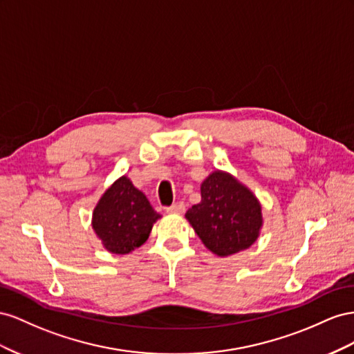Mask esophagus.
Here are the masks:
<instances>
[{"instance_id": "esophagus-1", "label": "esophagus", "mask_w": 354, "mask_h": 354, "mask_svg": "<svg viewBox=\"0 0 354 354\" xmlns=\"http://www.w3.org/2000/svg\"><path fill=\"white\" fill-rule=\"evenodd\" d=\"M167 212H169V214H184V212H185V205L183 203V201H178V203L167 207Z\"/></svg>"}]
</instances>
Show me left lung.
<instances>
[{
  "label": "left lung",
  "instance_id": "8db88e82",
  "mask_svg": "<svg viewBox=\"0 0 354 354\" xmlns=\"http://www.w3.org/2000/svg\"><path fill=\"white\" fill-rule=\"evenodd\" d=\"M201 200L185 214L189 225L216 257L249 249L264 225L262 205L252 189L225 170L210 171L200 185Z\"/></svg>",
  "mask_w": 354,
  "mask_h": 354
}]
</instances>
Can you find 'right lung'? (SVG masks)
Returning <instances> with one entry per match:
<instances>
[{
  "mask_svg": "<svg viewBox=\"0 0 354 354\" xmlns=\"http://www.w3.org/2000/svg\"><path fill=\"white\" fill-rule=\"evenodd\" d=\"M160 218L147 196L123 175L97 200L92 228L109 254L126 255L145 243Z\"/></svg>",
  "mask_w": 354,
  "mask_h": 354,
  "instance_id": "add662e5",
  "label": "right lung"
}]
</instances>
